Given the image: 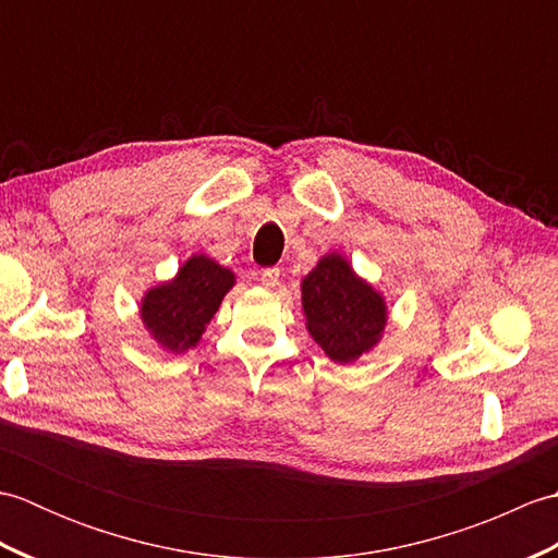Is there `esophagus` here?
Instances as JSON below:
<instances>
[{
	"mask_svg": "<svg viewBox=\"0 0 558 558\" xmlns=\"http://www.w3.org/2000/svg\"><path fill=\"white\" fill-rule=\"evenodd\" d=\"M278 278H280V270L278 268H264V270H260V282H264L266 288H276L278 286Z\"/></svg>",
	"mask_w": 558,
	"mask_h": 558,
	"instance_id": "1",
	"label": "esophagus"
}]
</instances>
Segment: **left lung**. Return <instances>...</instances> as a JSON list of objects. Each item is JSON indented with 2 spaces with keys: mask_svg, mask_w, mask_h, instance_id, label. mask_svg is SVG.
Wrapping results in <instances>:
<instances>
[{
  "mask_svg": "<svg viewBox=\"0 0 558 558\" xmlns=\"http://www.w3.org/2000/svg\"><path fill=\"white\" fill-rule=\"evenodd\" d=\"M302 310L312 338L333 362L369 352L386 328V302L354 276L340 254H328L302 280Z\"/></svg>",
  "mask_w": 558,
  "mask_h": 558,
  "instance_id": "left-lung-1",
  "label": "left lung"
}]
</instances>
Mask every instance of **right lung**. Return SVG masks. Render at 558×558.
<instances>
[{
  "label": "right lung",
  "instance_id": "right-lung-1",
  "mask_svg": "<svg viewBox=\"0 0 558 558\" xmlns=\"http://www.w3.org/2000/svg\"><path fill=\"white\" fill-rule=\"evenodd\" d=\"M232 286L234 272L230 268H222L204 254L192 256L174 280L146 292L141 318L165 350L184 352L201 340Z\"/></svg>",
  "mask_w": 558,
  "mask_h": 558
}]
</instances>
